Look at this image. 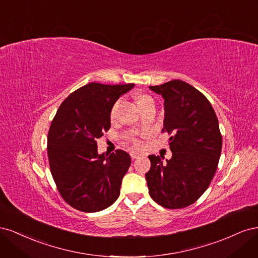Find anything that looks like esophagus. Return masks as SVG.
Listing matches in <instances>:
<instances>
[{"instance_id": "obj_1", "label": "esophagus", "mask_w": 258, "mask_h": 258, "mask_svg": "<svg viewBox=\"0 0 258 258\" xmlns=\"http://www.w3.org/2000/svg\"><path fill=\"white\" fill-rule=\"evenodd\" d=\"M130 156H131V158L132 159H138L140 156H141V154H139V153H137V152H130Z\"/></svg>"}]
</instances>
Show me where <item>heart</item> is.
Returning a JSON list of instances; mask_svg holds the SVG:
<instances>
[{"mask_svg": "<svg viewBox=\"0 0 258 258\" xmlns=\"http://www.w3.org/2000/svg\"><path fill=\"white\" fill-rule=\"evenodd\" d=\"M150 100H153L150 96H147V95H141V96H140V97L138 98V104H139V106H140L141 104H143L144 102H146V101H150ZM119 103H120V100L116 101V102L114 103V105H113V106H112V108H111L110 117H111V119H112V120H114V119L116 118L117 108H118ZM132 143H134V145H135L136 147H140V146H141V142L138 141V140H136V139L132 140Z\"/></svg>", "mask_w": 258, "mask_h": 258, "instance_id": "obj_1", "label": "heart"}]
</instances>
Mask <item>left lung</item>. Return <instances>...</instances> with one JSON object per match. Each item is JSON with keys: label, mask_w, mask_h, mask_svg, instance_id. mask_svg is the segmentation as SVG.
<instances>
[{"label": "left lung", "mask_w": 258, "mask_h": 258, "mask_svg": "<svg viewBox=\"0 0 258 258\" xmlns=\"http://www.w3.org/2000/svg\"><path fill=\"white\" fill-rule=\"evenodd\" d=\"M150 89L165 99L163 131L172 157L163 162L150 155L145 174L148 192L167 209H182L196 202L216 172L222 152V135L209 100L191 85L173 80Z\"/></svg>", "instance_id": "8db88e82"}]
</instances>
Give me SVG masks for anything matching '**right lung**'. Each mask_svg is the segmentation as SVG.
Wrapping results in <instances>:
<instances>
[{"mask_svg": "<svg viewBox=\"0 0 258 258\" xmlns=\"http://www.w3.org/2000/svg\"><path fill=\"white\" fill-rule=\"evenodd\" d=\"M135 84L90 83L59 106L47 137L50 172L61 197L82 212H98L119 197L130 155L117 150L98 154L97 139L111 127V108Z\"/></svg>", "mask_w": 258, "mask_h": 258, "instance_id": "right-lung-1", "label": "right lung"}]
</instances>
